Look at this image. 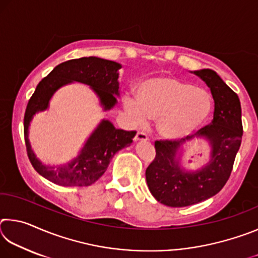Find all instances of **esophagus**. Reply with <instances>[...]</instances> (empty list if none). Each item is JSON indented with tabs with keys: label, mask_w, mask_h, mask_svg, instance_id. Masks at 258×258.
I'll return each instance as SVG.
<instances>
[{
	"label": "esophagus",
	"mask_w": 258,
	"mask_h": 258,
	"mask_svg": "<svg viewBox=\"0 0 258 258\" xmlns=\"http://www.w3.org/2000/svg\"><path fill=\"white\" fill-rule=\"evenodd\" d=\"M134 140H135V141H147L148 135L145 132H140V131H139L137 135H135Z\"/></svg>",
	"instance_id": "34e87169"
}]
</instances>
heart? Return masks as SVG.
<instances>
[{
  "label": "heart",
  "instance_id": "1",
  "mask_svg": "<svg viewBox=\"0 0 258 258\" xmlns=\"http://www.w3.org/2000/svg\"><path fill=\"white\" fill-rule=\"evenodd\" d=\"M138 102L127 99L126 110L138 123L157 120V131L168 140L184 138L211 115L213 98L208 91L174 76L150 77L140 83Z\"/></svg>",
  "mask_w": 258,
  "mask_h": 258
}]
</instances>
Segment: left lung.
<instances>
[{"mask_svg":"<svg viewBox=\"0 0 258 258\" xmlns=\"http://www.w3.org/2000/svg\"><path fill=\"white\" fill-rule=\"evenodd\" d=\"M211 89L215 103L212 123L198 131L211 145V158L197 171H185L177 152L180 141L155 142L156 157L146 171L147 184L159 203L169 207H185L215 196L228 182L241 145V106L235 92L212 69L194 72Z\"/></svg>","mask_w":258,"mask_h":258,"instance_id":"1","label":"left lung"}]
</instances>
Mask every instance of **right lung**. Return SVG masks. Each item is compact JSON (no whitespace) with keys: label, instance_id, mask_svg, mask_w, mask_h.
<instances>
[{"label":"right lung","instance_id":"add662e5","mask_svg":"<svg viewBox=\"0 0 258 258\" xmlns=\"http://www.w3.org/2000/svg\"><path fill=\"white\" fill-rule=\"evenodd\" d=\"M120 68L121 64L115 61L84 56L58 64L38 83L25 111L24 134L28 158L40 175L62 186H89L103 175L116 152L133 142L135 131L115 128L111 121L102 119L87 139L80 155L68 164L54 167L42 164L36 158L28 140V127L35 113L46 110L52 95L73 82L89 85L98 95L103 110H110L119 97Z\"/></svg>","mask_w":258,"mask_h":258}]
</instances>
